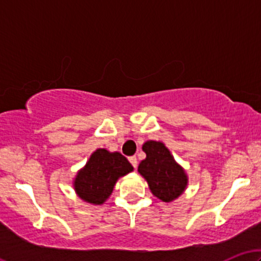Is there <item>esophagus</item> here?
Here are the masks:
<instances>
[{
    "instance_id": "1",
    "label": "esophagus",
    "mask_w": 261,
    "mask_h": 261,
    "mask_svg": "<svg viewBox=\"0 0 261 261\" xmlns=\"http://www.w3.org/2000/svg\"><path fill=\"white\" fill-rule=\"evenodd\" d=\"M128 161H130V163L133 164V167L135 169L137 168V158L135 157V155H131V157H128Z\"/></svg>"
}]
</instances>
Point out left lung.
<instances>
[{
  "label": "left lung",
  "instance_id": "8db88e82",
  "mask_svg": "<svg viewBox=\"0 0 261 261\" xmlns=\"http://www.w3.org/2000/svg\"><path fill=\"white\" fill-rule=\"evenodd\" d=\"M142 149L146 158L141 161L139 173L147 180L152 194L164 202L180 196L188 185V176L169 149L158 141H147Z\"/></svg>",
  "mask_w": 261,
  "mask_h": 261
}]
</instances>
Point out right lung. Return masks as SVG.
<instances>
[{
  "label": "right lung",
  "mask_w": 261,
  "mask_h": 261,
  "mask_svg": "<svg viewBox=\"0 0 261 261\" xmlns=\"http://www.w3.org/2000/svg\"><path fill=\"white\" fill-rule=\"evenodd\" d=\"M133 170L130 162L121 153L98 148L77 173L73 181L74 190L83 201L101 205L113 193L118 179Z\"/></svg>",
  "instance_id": "1"
}]
</instances>
